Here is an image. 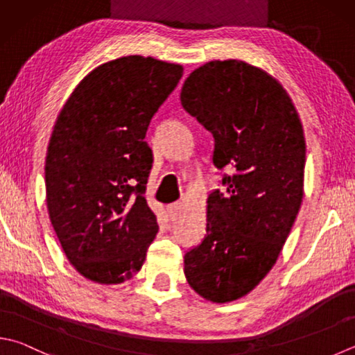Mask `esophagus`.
Masks as SVG:
<instances>
[{"mask_svg":"<svg viewBox=\"0 0 355 355\" xmlns=\"http://www.w3.org/2000/svg\"><path fill=\"white\" fill-rule=\"evenodd\" d=\"M180 209H182V202H173V204H170L168 207H166V211H168V216L173 219V218H176L178 216V213L180 211Z\"/></svg>","mask_w":355,"mask_h":355,"instance_id":"1","label":"esophagus"}]
</instances>
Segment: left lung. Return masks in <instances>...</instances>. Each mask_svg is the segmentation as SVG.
Returning <instances> with one entry per match:
<instances>
[{"instance_id":"obj_1","label":"left lung","mask_w":355,"mask_h":355,"mask_svg":"<svg viewBox=\"0 0 355 355\" xmlns=\"http://www.w3.org/2000/svg\"><path fill=\"white\" fill-rule=\"evenodd\" d=\"M184 110L215 139L213 164L225 195L207 199V235L185 253L191 289L229 303L255 289L277 263L303 200L306 142L286 89L241 60L209 62L180 91Z\"/></svg>"}]
</instances>
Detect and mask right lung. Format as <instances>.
<instances>
[{"mask_svg":"<svg viewBox=\"0 0 355 355\" xmlns=\"http://www.w3.org/2000/svg\"><path fill=\"white\" fill-rule=\"evenodd\" d=\"M180 64L128 55L91 71L53 125L46 202L66 258L80 275L120 284L142 267L159 230L145 190L153 116L179 83Z\"/></svg>","mask_w":355,"mask_h":355,"instance_id":"right-lung-1","label":"right lung"}]
</instances>
